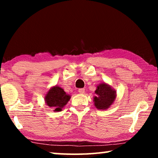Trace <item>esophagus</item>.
<instances>
[{"label":"esophagus","instance_id":"1","mask_svg":"<svg viewBox=\"0 0 158 158\" xmlns=\"http://www.w3.org/2000/svg\"><path fill=\"white\" fill-rule=\"evenodd\" d=\"M78 91H79V93H80V94H84V92H85V89H79L78 90Z\"/></svg>","mask_w":158,"mask_h":158}]
</instances>
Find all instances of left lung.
I'll return each instance as SVG.
<instances>
[{
  "mask_svg": "<svg viewBox=\"0 0 158 158\" xmlns=\"http://www.w3.org/2000/svg\"><path fill=\"white\" fill-rule=\"evenodd\" d=\"M93 97L94 106L99 110H106L114 103L116 91L110 85L102 82L97 85Z\"/></svg>",
  "mask_w": 158,
  "mask_h": 158,
  "instance_id": "obj_1",
  "label": "left lung"
}]
</instances>
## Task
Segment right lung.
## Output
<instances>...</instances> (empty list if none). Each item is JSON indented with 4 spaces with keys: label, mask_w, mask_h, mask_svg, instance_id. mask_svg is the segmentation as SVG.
Here are the masks:
<instances>
[{
    "label": "right lung",
    "mask_w": 158,
    "mask_h": 158,
    "mask_svg": "<svg viewBox=\"0 0 158 158\" xmlns=\"http://www.w3.org/2000/svg\"><path fill=\"white\" fill-rule=\"evenodd\" d=\"M70 98L71 96L67 94L62 88L56 85L51 87L45 94L44 102L53 111L59 112L62 111Z\"/></svg>",
    "instance_id": "obj_1"
}]
</instances>
